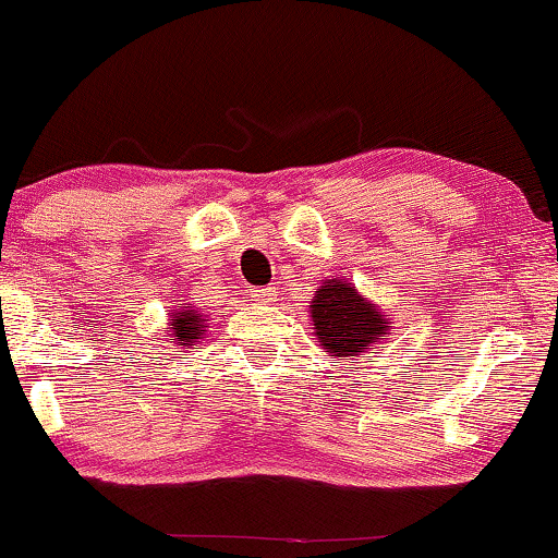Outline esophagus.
I'll return each instance as SVG.
<instances>
[{
	"mask_svg": "<svg viewBox=\"0 0 558 558\" xmlns=\"http://www.w3.org/2000/svg\"><path fill=\"white\" fill-rule=\"evenodd\" d=\"M274 300H277V292H274L271 287L256 289V292H254V302H258V304H269V302H274Z\"/></svg>",
	"mask_w": 558,
	"mask_h": 558,
	"instance_id": "esophagus-1",
	"label": "esophagus"
}]
</instances>
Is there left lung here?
Wrapping results in <instances>:
<instances>
[{
    "instance_id": "1",
    "label": "left lung",
    "mask_w": 558,
    "mask_h": 558,
    "mask_svg": "<svg viewBox=\"0 0 558 558\" xmlns=\"http://www.w3.org/2000/svg\"><path fill=\"white\" fill-rule=\"evenodd\" d=\"M315 340L323 353L338 361H353L388 340L393 330L391 315L357 292L348 279H323L310 302Z\"/></svg>"
}]
</instances>
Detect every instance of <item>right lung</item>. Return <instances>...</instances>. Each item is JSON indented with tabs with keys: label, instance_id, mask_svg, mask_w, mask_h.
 I'll use <instances>...</instances> for the list:
<instances>
[{
	"label": "right lung",
	"instance_id": "right-lung-1",
	"mask_svg": "<svg viewBox=\"0 0 558 558\" xmlns=\"http://www.w3.org/2000/svg\"><path fill=\"white\" fill-rule=\"evenodd\" d=\"M205 332H208V317L197 307H193V304L174 307L170 317H167L165 338L178 350H193V345H197L205 338Z\"/></svg>",
	"mask_w": 558,
	"mask_h": 558
}]
</instances>
